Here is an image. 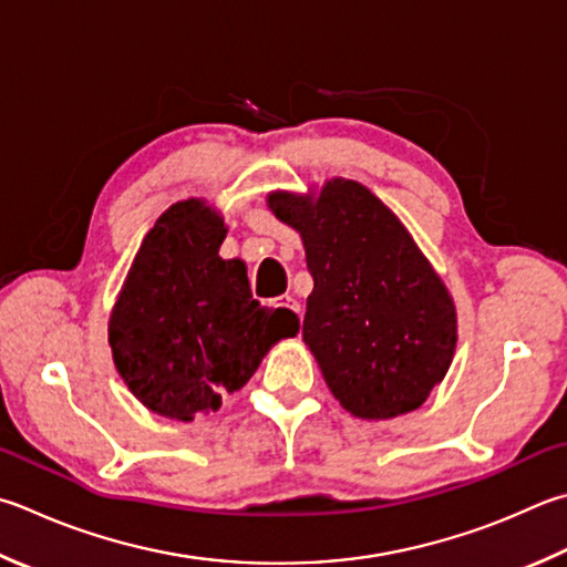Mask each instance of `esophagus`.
I'll return each mask as SVG.
<instances>
[{
    "instance_id": "esophagus-1",
    "label": "esophagus",
    "mask_w": 567,
    "mask_h": 567,
    "mask_svg": "<svg viewBox=\"0 0 567 567\" xmlns=\"http://www.w3.org/2000/svg\"><path fill=\"white\" fill-rule=\"evenodd\" d=\"M275 307H285V310H290L292 315L300 317V302H297L295 297H290V295H282V297H277Z\"/></svg>"
}]
</instances>
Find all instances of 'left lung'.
<instances>
[{
    "label": "left lung",
    "mask_w": 567,
    "mask_h": 567,
    "mask_svg": "<svg viewBox=\"0 0 567 567\" xmlns=\"http://www.w3.org/2000/svg\"><path fill=\"white\" fill-rule=\"evenodd\" d=\"M267 205L302 235L315 287L302 339L334 399L359 419L424 404L456 349V307L409 230L357 181L317 195L275 190Z\"/></svg>",
    "instance_id": "left-lung-1"
}]
</instances>
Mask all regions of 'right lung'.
<instances>
[{
  "instance_id": "obj_1",
  "label": "right lung",
  "mask_w": 567,
  "mask_h": 567,
  "mask_svg": "<svg viewBox=\"0 0 567 567\" xmlns=\"http://www.w3.org/2000/svg\"><path fill=\"white\" fill-rule=\"evenodd\" d=\"M225 223L200 198L161 215L109 319L123 382L161 416L193 421L243 389L275 342L300 332L285 307L252 300L243 260H223Z\"/></svg>"
}]
</instances>
